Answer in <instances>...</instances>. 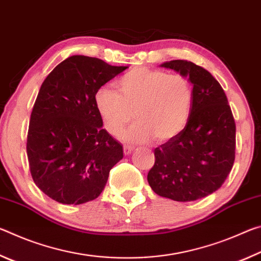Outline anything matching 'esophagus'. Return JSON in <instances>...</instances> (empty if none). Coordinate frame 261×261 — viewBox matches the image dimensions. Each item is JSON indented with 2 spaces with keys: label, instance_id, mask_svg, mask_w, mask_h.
Here are the masks:
<instances>
[{
  "label": "esophagus",
  "instance_id": "obj_1",
  "mask_svg": "<svg viewBox=\"0 0 261 261\" xmlns=\"http://www.w3.org/2000/svg\"><path fill=\"white\" fill-rule=\"evenodd\" d=\"M132 151H134V147L129 146V145H124V147H123V152H124L125 155H127V154H130Z\"/></svg>",
  "mask_w": 261,
  "mask_h": 261
}]
</instances>
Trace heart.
<instances>
[{
  "label": "heart",
  "instance_id": "obj_1",
  "mask_svg": "<svg viewBox=\"0 0 261 261\" xmlns=\"http://www.w3.org/2000/svg\"><path fill=\"white\" fill-rule=\"evenodd\" d=\"M116 86L118 93L102 86L94 95L95 108L110 135H120L134 116L137 123L123 135L132 143H146L153 138L163 143L187 126L193 92L182 74L136 68L118 79Z\"/></svg>",
  "mask_w": 261,
  "mask_h": 261
}]
</instances>
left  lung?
<instances>
[{"instance_id": "obj_1", "label": "left lung", "mask_w": 261, "mask_h": 261, "mask_svg": "<svg viewBox=\"0 0 261 261\" xmlns=\"http://www.w3.org/2000/svg\"><path fill=\"white\" fill-rule=\"evenodd\" d=\"M192 84V107L184 130L154 149L147 174L156 194L193 201L221 188L235 161L236 124L219 82L206 69L187 60L166 62Z\"/></svg>"}]
</instances>
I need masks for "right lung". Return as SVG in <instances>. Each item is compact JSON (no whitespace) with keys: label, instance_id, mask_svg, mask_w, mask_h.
<instances>
[{"label":"right lung","instance_id":"obj_1","mask_svg":"<svg viewBox=\"0 0 261 261\" xmlns=\"http://www.w3.org/2000/svg\"><path fill=\"white\" fill-rule=\"evenodd\" d=\"M125 69L74 55L43 81L31 114L26 152L35 185L55 201L94 200L123 158L122 145L102 129L94 95Z\"/></svg>","mask_w":261,"mask_h":261}]
</instances>
